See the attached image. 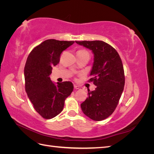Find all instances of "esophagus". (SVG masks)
Segmentation results:
<instances>
[{"label":"esophagus","mask_w":154,"mask_h":154,"mask_svg":"<svg viewBox=\"0 0 154 154\" xmlns=\"http://www.w3.org/2000/svg\"><path fill=\"white\" fill-rule=\"evenodd\" d=\"M74 88H75V89H82V88H83V87H80L78 85H74Z\"/></svg>","instance_id":"obj_1"}]
</instances>
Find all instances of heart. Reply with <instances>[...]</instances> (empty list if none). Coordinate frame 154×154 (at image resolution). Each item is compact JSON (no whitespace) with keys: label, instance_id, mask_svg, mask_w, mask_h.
<instances>
[{"label":"heart","instance_id":"heart-1","mask_svg":"<svg viewBox=\"0 0 154 154\" xmlns=\"http://www.w3.org/2000/svg\"><path fill=\"white\" fill-rule=\"evenodd\" d=\"M79 52H87V51H86L85 50H79L77 51V53H79Z\"/></svg>","mask_w":154,"mask_h":154}]
</instances>
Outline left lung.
Listing matches in <instances>:
<instances>
[{"label": "left lung", "mask_w": 154, "mask_h": 154, "mask_svg": "<svg viewBox=\"0 0 154 154\" xmlns=\"http://www.w3.org/2000/svg\"><path fill=\"white\" fill-rule=\"evenodd\" d=\"M91 49L94 54V63L89 82L96 86L88 91V97L81 104L87 117L92 120H103L114 112L125 86L124 69L118 53L110 45L101 40L76 41Z\"/></svg>", "instance_id": "1"}]
</instances>
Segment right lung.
I'll return each mask as SVG.
<instances>
[{"mask_svg":"<svg viewBox=\"0 0 154 154\" xmlns=\"http://www.w3.org/2000/svg\"><path fill=\"white\" fill-rule=\"evenodd\" d=\"M74 42L46 40L36 46L27 58L24 67L26 92L35 110L44 119H52L61 112L65 100L73 91L72 82H58L56 85L49 75L53 67L60 62L62 51Z\"/></svg>","mask_w":154,"mask_h":154,"instance_id":"right-lung-1","label":"right lung"}]
</instances>
